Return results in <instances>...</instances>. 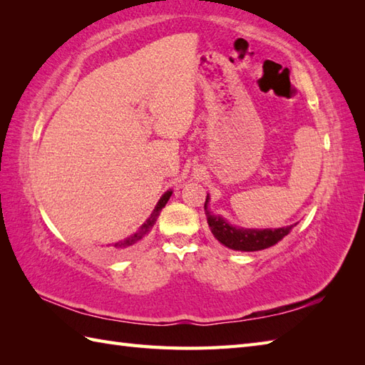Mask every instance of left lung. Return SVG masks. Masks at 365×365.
Wrapping results in <instances>:
<instances>
[{"label": "left lung", "instance_id": "1", "mask_svg": "<svg viewBox=\"0 0 365 365\" xmlns=\"http://www.w3.org/2000/svg\"><path fill=\"white\" fill-rule=\"evenodd\" d=\"M208 197L205 199V215H207V222L208 227H210L212 234L215 238L218 240L221 245H224L229 250L234 251H243V252H254V251H262L267 250L269 246H274L277 242L290 234V230L297 226V224H292V226L287 227H279V229H245L238 227L230 224L227 220H224L222 216H216L210 210H208Z\"/></svg>", "mask_w": 365, "mask_h": 365}]
</instances>
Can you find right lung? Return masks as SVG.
<instances>
[{
    "label": "right lung",
    "instance_id": "right-lung-1",
    "mask_svg": "<svg viewBox=\"0 0 365 365\" xmlns=\"http://www.w3.org/2000/svg\"><path fill=\"white\" fill-rule=\"evenodd\" d=\"M170 195H173V191L169 190V191H166L165 195H163V196L160 197L157 205H155V208H153L150 218L147 220V221L143 224V226L135 232V234H131L130 237L123 238V240H119V242H115V243L108 245V250H106V251L110 252V254H114V255H123V254H128V252H131V251H135L136 247H138L139 245H141L144 237H145L147 234H149L150 229L153 227V224H155V221H157L160 212L163 210V207H165V205L168 204V200H169Z\"/></svg>",
    "mask_w": 365,
    "mask_h": 365
}]
</instances>
